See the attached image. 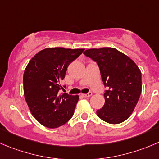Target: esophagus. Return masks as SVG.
Segmentation results:
<instances>
[{
    "mask_svg": "<svg viewBox=\"0 0 159 159\" xmlns=\"http://www.w3.org/2000/svg\"><path fill=\"white\" fill-rule=\"evenodd\" d=\"M92 92H89V93L88 94H82V96L83 97H90V96H92Z\"/></svg>",
    "mask_w": 159,
    "mask_h": 159,
    "instance_id": "34e87169",
    "label": "esophagus"
}]
</instances>
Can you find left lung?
<instances>
[{"label": "left lung", "instance_id": "obj_1", "mask_svg": "<svg viewBox=\"0 0 159 159\" xmlns=\"http://www.w3.org/2000/svg\"><path fill=\"white\" fill-rule=\"evenodd\" d=\"M84 54L98 64L108 90L105 104L97 116L105 122L118 124L130 117L141 93V73L134 61L115 48L89 49Z\"/></svg>", "mask_w": 159, "mask_h": 159}]
</instances>
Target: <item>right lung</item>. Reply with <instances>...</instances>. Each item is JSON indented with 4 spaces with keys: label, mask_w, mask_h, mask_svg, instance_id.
<instances>
[{
    "label": "right lung",
    "mask_w": 159,
    "mask_h": 159,
    "mask_svg": "<svg viewBox=\"0 0 159 159\" xmlns=\"http://www.w3.org/2000/svg\"><path fill=\"white\" fill-rule=\"evenodd\" d=\"M84 49L46 48L37 53L23 75L24 96L32 115L49 128L64 125L73 116L78 95L59 93L69 64Z\"/></svg>",
    "instance_id": "add662e5"
}]
</instances>
